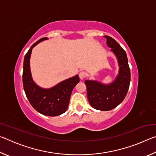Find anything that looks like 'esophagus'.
Masks as SVG:
<instances>
[{
    "mask_svg": "<svg viewBox=\"0 0 156 156\" xmlns=\"http://www.w3.org/2000/svg\"><path fill=\"white\" fill-rule=\"evenodd\" d=\"M79 76H80V78L81 80H83L84 78H86L87 76V73L86 72H81L79 73Z\"/></svg>",
    "mask_w": 156,
    "mask_h": 156,
    "instance_id": "esophagus-1",
    "label": "esophagus"
}]
</instances>
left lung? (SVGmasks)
<instances>
[{"label":"left lung","mask_w":156,"mask_h":156,"mask_svg":"<svg viewBox=\"0 0 156 156\" xmlns=\"http://www.w3.org/2000/svg\"><path fill=\"white\" fill-rule=\"evenodd\" d=\"M107 44L114 53L119 65V73L113 83L104 84L96 80H85L89 104L94 109L109 111L125 99L131 80L130 69L125 50L112 37L105 36Z\"/></svg>","instance_id":"obj_1"}]
</instances>
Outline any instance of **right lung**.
<instances>
[{"label": "right lung", "instance_id": "1", "mask_svg": "<svg viewBox=\"0 0 156 156\" xmlns=\"http://www.w3.org/2000/svg\"><path fill=\"white\" fill-rule=\"evenodd\" d=\"M47 39L43 38L36 41L25 54L23 62V83L26 96L34 109L44 115L56 116L67 111L73 89L79 83L80 78L76 75L50 89L41 88L34 83L30 72V59L31 51L36 44Z\"/></svg>", "mask_w": 156, "mask_h": 156}]
</instances>
